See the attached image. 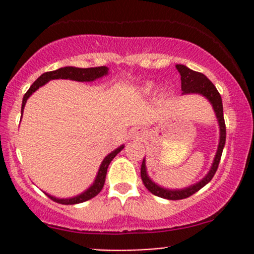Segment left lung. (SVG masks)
<instances>
[{
    "mask_svg": "<svg viewBox=\"0 0 254 254\" xmlns=\"http://www.w3.org/2000/svg\"><path fill=\"white\" fill-rule=\"evenodd\" d=\"M176 67L177 70H178L179 75H181L182 91H183L184 94L186 93L203 94L204 97H206V98L211 102L212 107H214V111L216 113L217 119H219L220 132H221V135H220L219 147H217L216 156H215L214 163H212V167L211 170H210V172L207 173L205 178L201 179L199 183L194 184V186L189 187V188L182 189V190H168V189H163L161 188V187H158L157 184L153 183V182L147 177L146 167H145V161H142L141 179H142L143 186H145L146 188H147V190L151 191L153 195L160 196V198H163V199H168V200H181V199L189 198V196L195 194L198 190H200L204 186H206V184L211 181L212 177H214L215 173H216L217 168H219L222 150H224L225 141H226V125H225V119H224V108H222L221 96H220L216 87H215L214 84H212V82L201 72H196V71L190 70V68H188L184 65H176Z\"/></svg>",
    "mask_w": 254,
    "mask_h": 254,
    "instance_id": "obj_1",
    "label": "left lung"
}]
</instances>
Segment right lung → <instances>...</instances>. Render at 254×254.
<instances>
[{
	"mask_svg": "<svg viewBox=\"0 0 254 254\" xmlns=\"http://www.w3.org/2000/svg\"><path fill=\"white\" fill-rule=\"evenodd\" d=\"M107 72H108V67H106V66H99V67H88V68H78V67H72V66H67V67H61L55 71H49V72L43 73V75L40 76V77H38L37 81L30 86V88L28 89L27 93H25L24 97H23L22 113H23V109H24L25 102H27V99L29 98L30 94H32L33 92L37 91L40 86H43V84L47 83L48 81H50V79L65 78V79H73V81H79V82H88V81H94L96 78H99L102 77V76L107 75ZM123 148H124V146L122 145L119 148L113 151L112 153H109V155L104 158L101 167H99L96 182H94L93 186H92L88 190H86L84 193L79 194V195L71 199H56L51 195H48V196L51 199V200L56 201V203L59 204H64V205H72V204L83 203V201H87L89 200V199L94 198L96 195H98L104 187L107 170H108L109 163L112 162L113 158H114L115 156L123 150Z\"/></svg>",
	"mask_w": 254,
	"mask_h": 254,
	"instance_id": "add662e5",
	"label": "right lung"
}]
</instances>
